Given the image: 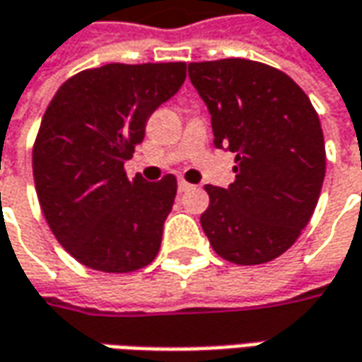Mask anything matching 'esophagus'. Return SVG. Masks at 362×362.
Returning <instances> with one entry per match:
<instances>
[{
  "label": "esophagus",
  "instance_id": "esophagus-1",
  "mask_svg": "<svg viewBox=\"0 0 362 362\" xmlns=\"http://www.w3.org/2000/svg\"><path fill=\"white\" fill-rule=\"evenodd\" d=\"M194 186L190 182L186 180H178V192H188V190H192Z\"/></svg>",
  "mask_w": 362,
  "mask_h": 362
}]
</instances>
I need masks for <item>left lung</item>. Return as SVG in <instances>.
<instances>
[{
  "label": "left lung",
  "instance_id": "left-lung-1",
  "mask_svg": "<svg viewBox=\"0 0 362 362\" xmlns=\"http://www.w3.org/2000/svg\"><path fill=\"white\" fill-rule=\"evenodd\" d=\"M188 76L210 110L216 148L236 154L230 186H204L202 230L228 262H270L317 208L327 170L317 110L291 76L252 59L192 62Z\"/></svg>",
  "mask_w": 362,
  "mask_h": 362
}]
</instances>
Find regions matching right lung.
Segmentation results:
<instances>
[{
	"label": "right lung",
	"mask_w": 362,
	"mask_h": 362,
	"mask_svg": "<svg viewBox=\"0 0 362 362\" xmlns=\"http://www.w3.org/2000/svg\"><path fill=\"white\" fill-rule=\"evenodd\" d=\"M184 80V62L106 64L52 98L33 142L35 192L57 243L83 267L124 274L156 258L176 176L128 178L124 162Z\"/></svg>",
	"instance_id": "1"
}]
</instances>
